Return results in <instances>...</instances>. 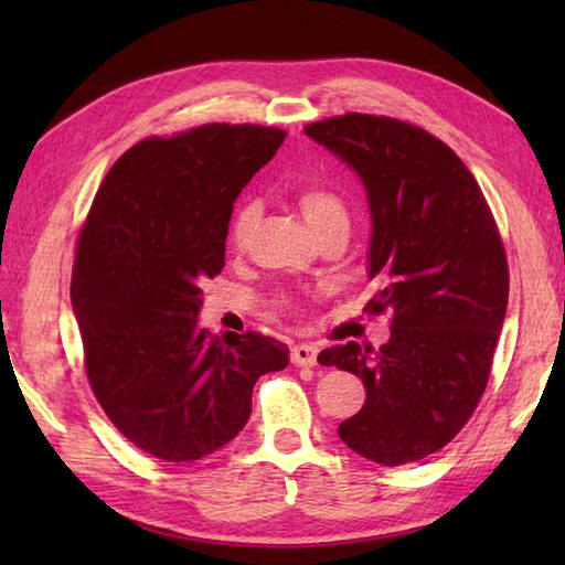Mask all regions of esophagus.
<instances>
[{"label":"esophagus","instance_id":"obj_1","mask_svg":"<svg viewBox=\"0 0 565 565\" xmlns=\"http://www.w3.org/2000/svg\"><path fill=\"white\" fill-rule=\"evenodd\" d=\"M291 364L296 366H316L318 364V344L301 342L291 350Z\"/></svg>","mask_w":565,"mask_h":565}]
</instances>
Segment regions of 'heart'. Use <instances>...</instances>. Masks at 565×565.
<instances>
[{"label": "heart", "mask_w": 565, "mask_h": 565, "mask_svg": "<svg viewBox=\"0 0 565 565\" xmlns=\"http://www.w3.org/2000/svg\"><path fill=\"white\" fill-rule=\"evenodd\" d=\"M298 206H301L303 218L316 235L326 231H350V211H347L338 191H332L328 186H303L298 191ZM257 218L259 206L255 201L239 203L233 211L231 225H227V237H231V243L243 245Z\"/></svg>", "instance_id": "b5f03b06"}]
</instances>
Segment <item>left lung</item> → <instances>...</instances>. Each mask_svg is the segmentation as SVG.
Masks as SVG:
<instances>
[{"mask_svg":"<svg viewBox=\"0 0 565 565\" xmlns=\"http://www.w3.org/2000/svg\"><path fill=\"white\" fill-rule=\"evenodd\" d=\"M306 136L362 179L376 286L366 310L393 316L379 350L347 342L318 356L366 386L340 439L381 466L419 461L459 435L486 391L510 291L495 218L459 154L423 128L347 114Z\"/></svg>","mask_w":565,"mask_h":565,"instance_id":"obj_1","label":"left lung"}]
</instances>
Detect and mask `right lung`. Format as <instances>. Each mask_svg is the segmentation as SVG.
I'll use <instances>...</instances> for the list:
<instances>
[{"label": "right lung", "mask_w": 565, "mask_h": 565, "mask_svg": "<svg viewBox=\"0 0 565 565\" xmlns=\"http://www.w3.org/2000/svg\"><path fill=\"white\" fill-rule=\"evenodd\" d=\"M284 138L209 124L140 140L106 174L79 233L70 298L87 379L114 427L158 459L225 447L247 423L257 379L289 364L274 338L199 328L233 203Z\"/></svg>", "instance_id": "right-lung-1"}]
</instances>
